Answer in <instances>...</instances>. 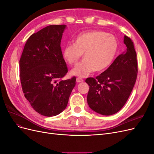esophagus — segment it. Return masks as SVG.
<instances>
[{
  "instance_id": "esophagus-1",
  "label": "esophagus",
  "mask_w": 154,
  "mask_h": 154,
  "mask_svg": "<svg viewBox=\"0 0 154 154\" xmlns=\"http://www.w3.org/2000/svg\"><path fill=\"white\" fill-rule=\"evenodd\" d=\"M83 82V79H82L81 78H76V82L77 83H82Z\"/></svg>"
}]
</instances>
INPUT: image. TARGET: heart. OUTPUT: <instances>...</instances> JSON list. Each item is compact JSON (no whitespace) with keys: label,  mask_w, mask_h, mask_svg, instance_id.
Listing matches in <instances>:
<instances>
[{"label":"heart","mask_w":154,"mask_h":154,"mask_svg":"<svg viewBox=\"0 0 154 154\" xmlns=\"http://www.w3.org/2000/svg\"><path fill=\"white\" fill-rule=\"evenodd\" d=\"M118 49V42L114 35L92 30L79 35L74 44H67L63 56L69 64L75 65L84 53V60L71 72L72 75L83 78L93 71L101 72L109 67Z\"/></svg>","instance_id":"heart-1"}]
</instances>
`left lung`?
<instances>
[{
	"label": "left lung",
	"mask_w": 154,
	"mask_h": 154,
	"mask_svg": "<svg viewBox=\"0 0 154 154\" xmlns=\"http://www.w3.org/2000/svg\"><path fill=\"white\" fill-rule=\"evenodd\" d=\"M123 42L127 46L126 51L100 75L85 80L89 86L88 105L101 115H112L122 109L136 81L138 67L134 43L127 36H124Z\"/></svg>",
	"instance_id": "left-lung-1"
}]
</instances>
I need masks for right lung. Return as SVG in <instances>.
<instances>
[{
	"mask_svg": "<svg viewBox=\"0 0 154 154\" xmlns=\"http://www.w3.org/2000/svg\"><path fill=\"white\" fill-rule=\"evenodd\" d=\"M66 25H51L29 36L20 59L23 92L33 109L51 117L66 109L76 85L75 76L62 80L68 72L60 44Z\"/></svg>",
	"mask_w": 154,
	"mask_h": 154,
	"instance_id": "obj_1",
	"label": "right lung"
}]
</instances>
